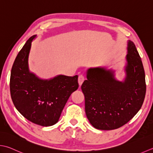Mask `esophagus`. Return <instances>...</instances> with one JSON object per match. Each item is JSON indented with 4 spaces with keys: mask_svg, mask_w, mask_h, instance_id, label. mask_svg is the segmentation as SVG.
Listing matches in <instances>:
<instances>
[{
    "mask_svg": "<svg viewBox=\"0 0 153 153\" xmlns=\"http://www.w3.org/2000/svg\"><path fill=\"white\" fill-rule=\"evenodd\" d=\"M85 80V77L83 76V75H79V77H78V83H79V86L82 85V84L83 82V81Z\"/></svg>",
    "mask_w": 153,
    "mask_h": 153,
    "instance_id": "1",
    "label": "esophagus"
}]
</instances>
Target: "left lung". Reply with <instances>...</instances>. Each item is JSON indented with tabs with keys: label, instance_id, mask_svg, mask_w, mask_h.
<instances>
[{
	"label": "left lung",
	"instance_id": "obj_1",
	"mask_svg": "<svg viewBox=\"0 0 153 153\" xmlns=\"http://www.w3.org/2000/svg\"><path fill=\"white\" fill-rule=\"evenodd\" d=\"M124 82L114 71L89 68L82 83L86 116L97 129L113 130L123 126L141 108L146 94L144 68L135 45L128 40Z\"/></svg>",
	"mask_w": 153,
	"mask_h": 153
}]
</instances>
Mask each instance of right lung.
I'll use <instances>...</instances> for the list:
<instances>
[{
  "instance_id": "obj_1",
  "label": "right lung",
  "mask_w": 153,
  "mask_h": 153,
  "mask_svg": "<svg viewBox=\"0 0 153 153\" xmlns=\"http://www.w3.org/2000/svg\"><path fill=\"white\" fill-rule=\"evenodd\" d=\"M36 36L28 39L15 59L10 74V95L21 115L33 123L48 127L58 121L69 97L78 88V76L59 75L44 80L30 72L28 56Z\"/></svg>"
}]
</instances>
